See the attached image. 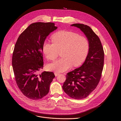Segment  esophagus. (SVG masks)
<instances>
[{
    "mask_svg": "<svg viewBox=\"0 0 121 121\" xmlns=\"http://www.w3.org/2000/svg\"><path fill=\"white\" fill-rule=\"evenodd\" d=\"M54 74L55 75V77H57V76H58L59 74V73H57V72H55L54 73Z\"/></svg>",
    "mask_w": 121,
    "mask_h": 121,
    "instance_id": "1",
    "label": "esophagus"
}]
</instances>
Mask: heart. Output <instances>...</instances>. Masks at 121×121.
<instances>
[{
    "instance_id": "obj_1",
    "label": "heart",
    "mask_w": 121,
    "mask_h": 121,
    "mask_svg": "<svg viewBox=\"0 0 121 121\" xmlns=\"http://www.w3.org/2000/svg\"><path fill=\"white\" fill-rule=\"evenodd\" d=\"M53 43L44 42L43 52L47 59L54 60L61 50L62 58L48 65L50 71L63 72L73 65L77 67L83 62L87 55L89 43L87 38L71 31H61L52 36Z\"/></svg>"
}]
</instances>
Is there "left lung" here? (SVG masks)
Returning <instances> with one entry per match:
<instances>
[{
    "label": "left lung",
    "instance_id": "8db88e82",
    "mask_svg": "<svg viewBox=\"0 0 121 121\" xmlns=\"http://www.w3.org/2000/svg\"><path fill=\"white\" fill-rule=\"evenodd\" d=\"M71 26L83 32L89 41V48L82 65L67 73L62 88L69 97L81 99L88 97L98 85L103 69L104 54L99 37L89 26L80 23Z\"/></svg>",
    "mask_w": 121,
    "mask_h": 121
}]
</instances>
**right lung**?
Instances as JSON below:
<instances>
[{
  "mask_svg": "<svg viewBox=\"0 0 121 121\" xmlns=\"http://www.w3.org/2000/svg\"><path fill=\"white\" fill-rule=\"evenodd\" d=\"M57 28L52 22L31 24L18 37L12 56L17 84L27 98L38 100L48 94L55 78L53 72H38L43 68V44L49 34Z\"/></svg>",
  "mask_w": 121,
  "mask_h": 121,
  "instance_id": "right-lung-1",
  "label": "right lung"
}]
</instances>
